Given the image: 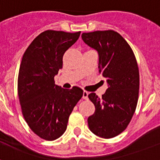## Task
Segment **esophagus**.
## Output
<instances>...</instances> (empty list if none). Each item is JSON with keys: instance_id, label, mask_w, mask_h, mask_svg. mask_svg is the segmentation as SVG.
Masks as SVG:
<instances>
[{"instance_id": "esophagus-1", "label": "esophagus", "mask_w": 160, "mask_h": 160, "mask_svg": "<svg viewBox=\"0 0 160 160\" xmlns=\"http://www.w3.org/2000/svg\"><path fill=\"white\" fill-rule=\"evenodd\" d=\"M88 92H87V91H84V92H83L82 98L84 99V100H87V99H88Z\"/></svg>"}]
</instances>
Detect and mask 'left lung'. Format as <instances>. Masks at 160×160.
Segmentation results:
<instances>
[{"label": "left lung", "mask_w": 160, "mask_h": 160, "mask_svg": "<svg viewBox=\"0 0 160 160\" xmlns=\"http://www.w3.org/2000/svg\"><path fill=\"white\" fill-rule=\"evenodd\" d=\"M82 40L98 53L99 72L107 78L105 94H88L95 106L88 118V128L102 138L121 133L132 119L138 100L139 71L136 58L127 41L112 30L83 33Z\"/></svg>", "instance_id": "1"}]
</instances>
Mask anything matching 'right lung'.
Here are the masks:
<instances>
[{
    "label": "right lung",
    "mask_w": 160,
    "mask_h": 160,
    "mask_svg": "<svg viewBox=\"0 0 160 160\" xmlns=\"http://www.w3.org/2000/svg\"><path fill=\"white\" fill-rule=\"evenodd\" d=\"M80 35V32L45 31L22 56L18 78L22 115L31 129L45 140L53 141L64 133L70 115L83 96L79 87L66 89L54 84L64 53Z\"/></svg>",
    "instance_id": "right-lung-1"
}]
</instances>
